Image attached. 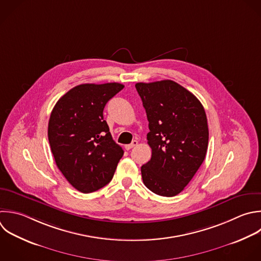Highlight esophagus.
I'll return each mask as SVG.
<instances>
[{"instance_id":"1","label":"esophagus","mask_w":261,"mask_h":261,"mask_svg":"<svg viewBox=\"0 0 261 261\" xmlns=\"http://www.w3.org/2000/svg\"><path fill=\"white\" fill-rule=\"evenodd\" d=\"M136 146H138V141L137 140H134L133 142H132V144H128V145H125V149L126 150H130V149H133L134 147H136Z\"/></svg>"}]
</instances>
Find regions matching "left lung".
Segmentation results:
<instances>
[{
	"instance_id": "1",
	"label": "left lung",
	"mask_w": 261,
	"mask_h": 261,
	"mask_svg": "<svg viewBox=\"0 0 261 261\" xmlns=\"http://www.w3.org/2000/svg\"><path fill=\"white\" fill-rule=\"evenodd\" d=\"M136 89L147 113L151 159L141 167L145 186L172 197L193 178L208 147L207 117L201 102L169 80L138 83Z\"/></svg>"
}]
</instances>
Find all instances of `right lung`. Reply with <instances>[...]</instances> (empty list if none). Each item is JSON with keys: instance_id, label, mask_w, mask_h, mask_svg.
Segmentation results:
<instances>
[{"instance_id": "1", "label": "right lung", "mask_w": 261, "mask_h": 261, "mask_svg": "<svg viewBox=\"0 0 261 261\" xmlns=\"http://www.w3.org/2000/svg\"><path fill=\"white\" fill-rule=\"evenodd\" d=\"M123 88L118 83L83 84L62 96L52 110L51 151L59 170L82 193L106 186L123 155L103 117L107 102Z\"/></svg>"}]
</instances>
